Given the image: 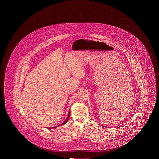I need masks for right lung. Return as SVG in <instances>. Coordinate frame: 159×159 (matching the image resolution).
I'll return each mask as SVG.
<instances>
[{"label":"right lung","instance_id":"right-lung-1","mask_svg":"<svg viewBox=\"0 0 159 159\" xmlns=\"http://www.w3.org/2000/svg\"><path fill=\"white\" fill-rule=\"evenodd\" d=\"M69 117H70V110L69 111V113H68V117H66V120L64 121V122H63L61 125H64L65 124H66L67 121H68V120H69ZM59 126H54V127H52V128H49V129H54V128H57V127H58Z\"/></svg>","mask_w":159,"mask_h":159}]
</instances>
